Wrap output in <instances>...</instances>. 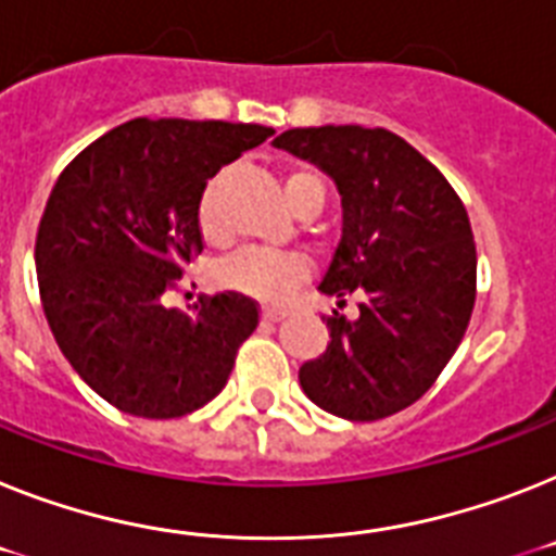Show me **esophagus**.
I'll return each mask as SVG.
<instances>
[{
  "mask_svg": "<svg viewBox=\"0 0 556 556\" xmlns=\"http://www.w3.org/2000/svg\"><path fill=\"white\" fill-rule=\"evenodd\" d=\"M286 311L282 307H263V319L265 321H279V319H286Z\"/></svg>",
  "mask_w": 556,
  "mask_h": 556,
  "instance_id": "obj_1",
  "label": "esophagus"
}]
</instances>
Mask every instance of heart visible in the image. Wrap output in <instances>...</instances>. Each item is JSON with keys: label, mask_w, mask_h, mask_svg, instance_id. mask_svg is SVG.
I'll list each match as a JSON object with an SVG mask.
<instances>
[{"label": "heart", "mask_w": 556, "mask_h": 556, "mask_svg": "<svg viewBox=\"0 0 556 556\" xmlns=\"http://www.w3.org/2000/svg\"><path fill=\"white\" fill-rule=\"evenodd\" d=\"M314 191H319L325 200V186L321 177L311 169H293L286 175V200L288 206L296 208L305 203ZM200 228L206 235H214L220 226V206H217V184H208L198 206ZM307 277V260L293 251H270L260 245H245V249L231 251L214 265V282L228 291L245 293L254 300L279 302L286 300L293 288Z\"/></svg>", "instance_id": "heart-1"}]
</instances>
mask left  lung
<instances>
[{"mask_svg":"<svg viewBox=\"0 0 556 556\" xmlns=\"http://www.w3.org/2000/svg\"><path fill=\"white\" fill-rule=\"evenodd\" d=\"M333 177L342 240L319 291L356 293L353 319L328 316L330 342L300 367L305 395L348 421H379L435 384L475 307L472 226L446 177L387 129L305 127L274 138Z\"/></svg>","mask_w":556,"mask_h":556,"instance_id":"left-lung-1","label":"left lung"}]
</instances>
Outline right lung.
Returning a JSON list of instances; mask_svg holds the SVG:
<instances>
[{
	"label": "right lung",
	"mask_w": 556,
	"mask_h": 556,
	"mask_svg": "<svg viewBox=\"0 0 556 556\" xmlns=\"http://www.w3.org/2000/svg\"><path fill=\"white\" fill-rule=\"evenodd\" d=\"M260 124L135 118L101 135L50 191L36 235L41 305L73 370L112 407L180 418L220 393L260 311L242 293L166 305L203 251L208 177L270 138Z\"/></svg>",
	"instance_id": "1"
}]
</instances>
